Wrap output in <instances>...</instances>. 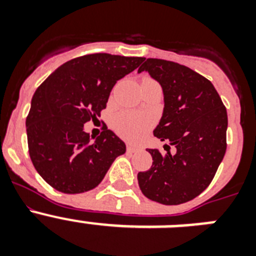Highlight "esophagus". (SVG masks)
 <instances>
[{
	"mask_svg": "<svg viewBox=\"0 0 256 256\" xmlns=\"http://www.w3.org/2000/svg\"><path fill=\"white\" fill-rule=\"evenodd\" d=\"M138 150V148H136V146H133V144H126V151L128 152H136V151Z\"/></svg>",
	"mask_w": 256,
	"mask_h": 256,
	"instance_id": "esophagus-1",
	"label": "esophagus"
}]
</instances>
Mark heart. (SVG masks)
I'll return each mask as SVG.
<instances>
[{
  "label": "heart",
  "mask_w": 256,
  "mask_h": 256,
  "mask_svg": "<svg viewBox=\"0 0 256 256\" xmlns=\"http://www.w3.org/2000/svg\"><path fill=\"white\" fill-rule=\"evenodd\" d=\"M148 79V78H144ZM114 130L120 137L128 141L141 140L151 128V120L144 115L132 112H119L112 122Z\"/></svg>",
  "instance_id": "obj_1"
}]
</instances>
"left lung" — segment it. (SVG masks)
<instances>
[{
	"mask_svg": "<svg viewBox=\"0 0 256 256\" xmlns=\"http://www.w3.org/2000/svg\"><path fill=\"white\" fill-rule=\"evenodd\" d=\"M148 72L162 84L164 112L154 136L177 148L166 154L148 148L152 165L140 172L138 184L150 200L178 205L195 198L212 180L227 148L226 106L209 79L190 68L148 58L138 72Z\"/></svg>",
	"mask_w": 256,
	"mask_h": 256,
	"instance_id": "left-lung-1",
	"label": "left lung"
}]
</instances>
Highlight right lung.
<instances>
[{
    "instance_id": "add662e5",
    "label": "right lung",
    "mask_w": 256,
    "mask_h": 256,
    "mask_svg": "<svg viewBox=\"0 0 256 256\" xmlns=\"http://www.w3.org/2000/svg\"><path fill=\"white\" fill-rule=\"evenodd\" d=\"M142 61L110 54L79 56L37 88L26 123L28 150L50 186L64 194L94 190L126 152L124 142L106 126L94 142L83 126L100 116L115 83Z\"/></svg>"
}]
</instances>
